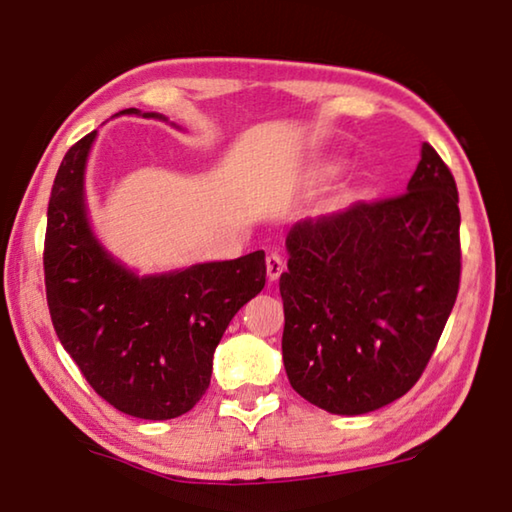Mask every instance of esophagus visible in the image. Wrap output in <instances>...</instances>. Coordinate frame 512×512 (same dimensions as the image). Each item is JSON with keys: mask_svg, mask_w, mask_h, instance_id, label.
Returning a JSON list of instances; mask_svg holds the SVG:
<instances>
[{"mask_svg": "<svg viewBox=\"0 0 512 512\" xmlns=\"http://www.w3.org/2000/svg\"><path fill=\"white\" fill-rule=\"evenodd\" d=\"M283 271H285L283 257H280L278 253H271L269 257H266V276H269V280H278Z\"/></svg>", "mask_w": 512, "mask_h": 512, "instance_id": "esophagus-1", "label": "esophagus"}]
</instances>
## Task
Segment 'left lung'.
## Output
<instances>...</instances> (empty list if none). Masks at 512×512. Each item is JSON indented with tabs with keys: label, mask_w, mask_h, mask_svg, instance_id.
Masks as SVG:
<instances>
[{
	"label": "left lung",
	"mask_w": 512,
	"mask_h": 512,
	"mask_svg": "<svg viewBox=\"0 0 512 512\" xmlns=\"http://www.w3.org/2000/svg\"><path fill=\"white\" fill-rule=\"evenodd\" d=\"M457 204L448 164L422 143L406 192L290 229L280 297L294 392L364 415L420 380L459 292Z\"/></svg>",
	"instance_id": "left-lung-1"
}]
</instances>
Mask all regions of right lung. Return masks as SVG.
<instances>
[{
    "label": "right lung",
    "mask_w": 512,
    "mask_h": 512,
    "mask_svg": "<svg viewBox=\"0 0 512 512\" xmlns=\"http://www.w3.org/2000/svg\"><path fill=\"white\" fill-rule=\"evenodd\" d=\"M95 136L67 150L50 192L43 243L50 320L99 397L141 420H171L211 385L222 334L266 283L264 253L136 276L90 229L83 181Z\"/></svg>",
    "instance_id": "right-lung-1"
}]
</instances>
